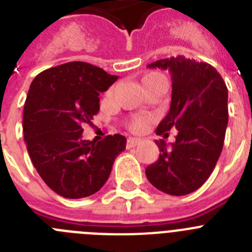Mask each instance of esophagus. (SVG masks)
Wrapping results in <instances>:
<instances>
[{"instance_id":"obj_1","label":"esophagus","mask_w":252,"mask_h":252,"mask_svg":"<svg viewBox=\"0 0 252 252\" xmlns=\"http://www.w3.org/2000/svg\"><path fill=\"white\" fill-rule=\"evenodd\" d=\"M139 142H140V139H137V137H128L127 142H126V148L127 149L135 148L136 145H139Z\"/></svg>"}]
</instances>
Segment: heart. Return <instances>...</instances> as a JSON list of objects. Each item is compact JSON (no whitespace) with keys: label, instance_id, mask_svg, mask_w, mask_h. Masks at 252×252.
Here are the masks:
<instances>
[{"label":"heart","instance_id":"b5f03b06","mask_svg":"<svg viewBox=\"0 0 252 252\" xmlns=\"http://www.w3.org/2000/svg\"><path fill=\"white\" fill-rule=\"evenodd\" d=\"M140 84H141V88L144 91L149 90V88H154V87H162V88H166V86H168V78L162 74V73L150 72L141 78ZM149 121H150L149 117H135V119L131 120L130 122L131 130L133 131L145 130Z\"/></svg>","mask_w":252,"mask_h":252}]
</instances>
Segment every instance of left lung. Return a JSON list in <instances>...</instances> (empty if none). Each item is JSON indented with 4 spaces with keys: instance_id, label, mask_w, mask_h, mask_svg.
I'll return each mask as SVG.
<instances>
[{
    "instance_id": "8db88e82",
    "label": "left lung",
    "mask_w": 252,
    "mask_h": 252,
    "mask_svg": "<svg viewBox=\"0 0 252 252\" xmlns=\"http://www.w3.org/2000/svg\"><path fill=\"white\" fill-rule=\"evenodd\" d=\"M148 66L169 70L171 103L157 128V135H162L155 141L159 159L146 168V178L166 194H189L203 186L221 155L228 124V91L212 65L183 55ZM173 127L178 133L176 142L168 146L163 139Z\"/></svg>"
}]
</instances>
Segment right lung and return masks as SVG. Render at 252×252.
Returning <instances> with one entry per match:
<instances>
[{
	"label": "right lung",
	"instance_id": "obj_1",
	"mask_svg": "<svg viewBox=\"0 0 252 252\" xmlns=\"http://www.w3.org/2000/svg\"><path fill=\"white\" fill-rule=\"evenodd\" d=\"M102 68L70 62L35 77L24 107V139L29 157L46 186L62 197L78 199L103 187L126 137L108 135L95 142L82 139L83 124L99 111V93L117 81Z\"/></svg>",
	"mask_w": 252,
	"mask_h": 252
}]
</instances>
